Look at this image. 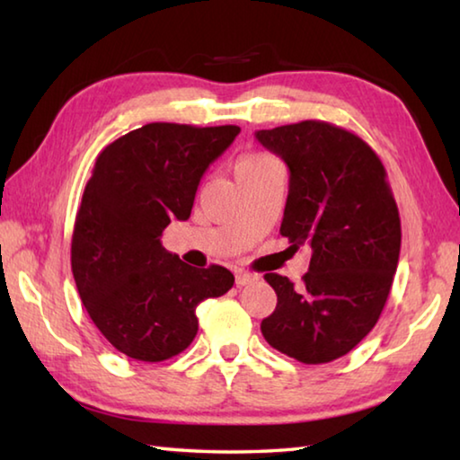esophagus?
<instances>
[{
    "mask_svg": "<svg viewBox=\"0 0 460 460\" xmlns=\"http://www.w3.org/2000/svg\"><path fill=\"white\" fill-rule=\"evenodd\" d=\"M255 279H258V276L252 274V271H245V270H237V271H235V282H237V286H247V284L255 282Z\"/></svg>",
    "mask_w": 460,
    "mask_h": 460,
    "instance_id": "1",
    "label": "esophagus"
}]
</instances>
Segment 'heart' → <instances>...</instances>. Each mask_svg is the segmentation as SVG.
<instances>
[{"instance_id": "heart-1", "label": "heart", "mask_w": 460, "mask_h": 460, "mask_svg": "<svg viewBox=\"0 0 460 460\" xmlns=\"http://www.w3.org/2000/svg\"><path fill=\"white\" fill-rule=\"evenodd\" d=\"M278 166V160L271 158L268 154H247L237 162V174L239 172H253V170H263Z\"/></svg>"}]
</instances>
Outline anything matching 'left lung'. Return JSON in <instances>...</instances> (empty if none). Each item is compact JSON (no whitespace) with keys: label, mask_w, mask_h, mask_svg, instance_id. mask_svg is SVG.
<instances>
[{"label":"left lung","mask_w":460,"mask_h":460,"mask_svg":"<svg viewBox=\"0 0 460 460\" xmlns=\"http://www.w3.org/2000/svg\"><path fill=\"white\" fill-rule=\"evenodd\" d=\"M290 170L279 233L313 249L302 284L266 274L278 294L261 321L271 347L318 365L367 337L392 290L400 260V213L379 155L353 131L306 119L255 131Z\"/></svg>","instance_id":"obj_1"}]
</instances>
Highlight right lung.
<instances>
[{
	"label": "right lung",
	"instance_id": "1",
	"mask_svg": "<svg viewBox=\"0 0 460 460\" xmlns=\"http://www.w3.org/2000/svg\"><path fill=\"white\" fill-rule=\"evenodd\" d=\"M237 126L147 123L97 155L76 213L71 266L101 334L136 361L158 363L197 337V306L231 290L223 266L197 270L162 247L170 221H186L211 162Z\"/></svg>",
	"mask_w": 460,
	"mask_h": 460
}]
</instances>
